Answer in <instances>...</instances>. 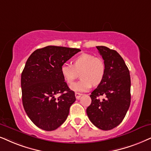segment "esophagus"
<instances>
[{
  "mask_svg": "<svg viewBox=\"0 0 151 151\" xmlns=\"http://www.w3.org/2000/svg\"><path fill=\"white\" fill-rule=\"evenodd\" d=\"M82 95L81 93H75V96H76V98L77 99V100H79V99L81 98V96Z\"/></svg>",
  "mask_w": 151,
  "mask_h": 151,
  "instance_id": "esophagus-1",
  "label": "esophagus"
}]
</instances>
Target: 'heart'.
I'll return each instance as SVG.
<instances>
[{"instance_id":"1","label":"heart","mask_w":151,"mask_h":151,"mask_svg":"<svg viewBox=\"0 0 151 151\" xmlns=\"http://www.w3.org/2000/svg\"><path fill=\"white\" fill-rule=\"evenodd\" d=\"M106 67L102 58L91 53H82L73 60V65L64 63L60 66V72L67 83L71 84L80 72L81 80L70 86L75 92H86L93 84L102 82L105 75Z\"/></svg>"}]
</instances>
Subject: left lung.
I'll return each instance as SVG.
<instances>
[{
  "label": "left lung",
  "instance_id": "left-lung-1",
  "mask_svg": "<svg viewBox=\"0 0 151 151\" xmlns=\"http://www.w3.org/2000/svg\"><path fill=\"white\" fill-rule=\"evenodd\" d=\"M105 63V75L91 93V104L86 109L93 125L102 130L118 126L130 105V75L123 58L117 51L104 46L96 47ZM106 98L100 101V96Z\"/></svg>",
  "mask_w": 151,
  "mask_h": 151
}]
</instances>
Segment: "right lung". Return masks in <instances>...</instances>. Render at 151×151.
<instances>
[{"instance_id": "obj_1", "label": "right lung", "mask_w": 151, "mask_h": 151, "mask_svg": "<svg viewBox=\"0 0 151 151\" xmlns=\"http://www.w3.org/2000/svg\"><path fill=\"white\" fill-rule=\"evenodd\" d=\"M80 51L47 46L28 58L21 78L22 102L26 114L39 128L54 130L68 118L76 98L65 82L60 66ZM58 93L61 95L56 99Z\"/></svg>"}]
</instances>
